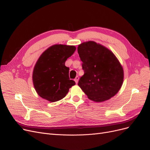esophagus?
<instances>
[{
    "label": "esophagus",
    "instance_id": "obj_1",
    "mask_svg": "<svg viewBox=\"0 0 150 150\" xmlns=\"http://www.w3.org/2000/svg\"><path fill=\"white\" fill-rule=\"evenodd\" d=\"M78 81H79V77L78 76H76V78H75V79H74V81H75L76 84H78Z\"/></svg>",
    "mask_w": 150,
    "mask_h": 150
}]
</instances>
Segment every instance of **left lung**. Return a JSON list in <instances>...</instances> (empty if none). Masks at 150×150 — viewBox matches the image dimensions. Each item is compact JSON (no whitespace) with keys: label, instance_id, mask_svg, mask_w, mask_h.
Returning <instances> with one entry per match:
<instances>
[{"label":"left lung","instance_id":"obj_1","mask_svg":"<svg viewBox=\"0 0 150 150\" xmlns=\"http://www.w3.org/2000/svg\"><path fill=\"white\" fill-rule=\"evenodd\" d=\"M78 52L84 71L78 86L88 98L99 103L114 96L124 78L123 69L115 54L94 41L81 44Z\"/></svg>","mask_w":150,"mask_h":150}]
</instances>
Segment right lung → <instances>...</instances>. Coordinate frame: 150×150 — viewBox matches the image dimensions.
Segmentation results:
<instances>
[{
	"instance_id": "add662e5",
	"label": "right lung",
	"mask_w": 150,
	"mask_h": 150,
	"mask_svg": "<svg viewBox=\"0 0 150 150\" xmlns=\"http://www.w3.org/2000/svg\"><path fill=\"white\" fill-rule=\"evenodd\" d=\"M75 50L74 46L56 44L40 55L33 74L35 89L40 97L50 102L59 101L75 85L74 81L69 79V68L65 66Z\"/></svg>"
}]
</instances>
